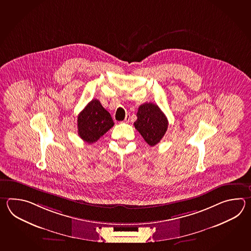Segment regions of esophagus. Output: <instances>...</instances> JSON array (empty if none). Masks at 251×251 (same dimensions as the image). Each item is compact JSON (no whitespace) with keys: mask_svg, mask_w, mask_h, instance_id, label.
I'll return each instance as SVG.
<instances>
[{"mask_svg":"<svg viewBox=\"0 0 251 251\" xmlns=\"http://www.w3.org/2000/svg\"><path fill=\"white\" fill-rule=\"evenodd\" d=\"M130 120H131V116H130V115H126V117L125 118V120H124V122H125V123H129Z\"/></svg>","mask_w":251,"mask_h":251,"instance_id":"34e87169","label":"esophagus"}]
</instances>
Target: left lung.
<instances>
[{
  "label": "left lung",
  "mask_w": 251,
  "mask_h": 251,
  "mask_svg": "<svg viewBox=\"0 0 251 251\" xmlns=\"http://www.w3.org/2000/svg\"><path fill=\"white\" fill-rule=\"evenodd\" d=\"M134 127L150 146L160 143L168 129V119L160 107L153 103H144L138 108Z\"/></svg>",
  "instance_id": "1"
}]
</instances>
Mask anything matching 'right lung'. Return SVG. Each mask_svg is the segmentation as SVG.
<instances>
[{
  "label": "right lung",
  "instance_id": "add662e5",
  "mask_svg": "<svg viewBox=\"0 0 251 251\" xmlns=\"http://www.w3.org/2000/svg\"><path fill=\"white\" fill-rule=\"evenodd\" d=\"M77 125L80 138L88 144H93L112 127L114 122L100 100H92L79 114Z\"/></svg>",
  "mask_w": 251,
  "mask_h": 251
}]
</instances>
